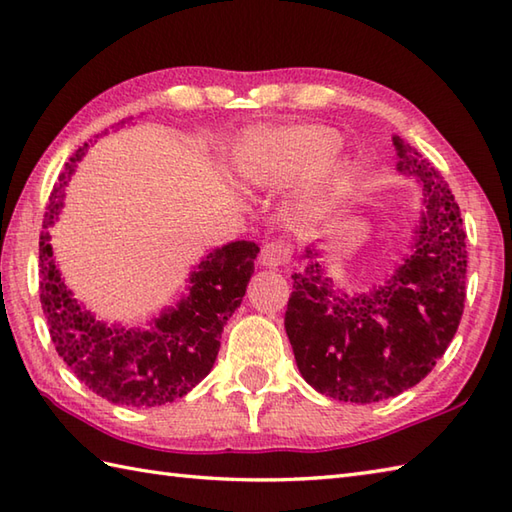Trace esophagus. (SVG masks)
Wrapping results in <instances>:
<instances>
[{
    "mask_svg": "<svg viewBox=\"0 0 512 512\" xmlns=\"http://www.w3.org/2000/svg\"><path fill=\"white\" fill-rule=\"evenodd\" d=\"M292 246L284 239H273L262 246V255H259V264L264 268H281L290 262Z\"/></svg>",
    "mask_w": 512,
    "mask_h": 512,
    "instance_id": "1",
    "label": "esophagus"
}]
</instances>
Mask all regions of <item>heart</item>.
Returning <instances> with one entry per match:
<instances>
[{
	"instance_id": "b5f03b06",
	"label": "heart",
	"mask_w": 512,
	"mask_h": 512,
	"mask_svg": "<svg viewBox=\"0 0 512 512\" xmlns=\"http://www.w3.org/2000/svg\"><path fill=\"white\" fill-rule=\"evenodd\" d=\"M341 147V136L330 127L310 125L279 132H257L248 136L237 149V169L253 184L279 187L317 174L310 189L299 200V213H317L341 176V162L325 161Z\"/></svg>"
}]
</instances>
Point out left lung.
<instances>
[{"label":"left lung","instance_id":"8db88e82","mask_svg":"<svg viewBox=\"0 0 512 512\" xmlns=\"http://www.w3.org/2000/svg\"><path fill=\"white\" fill-rule=\"evenodd\" d=\"M398 165L420 184V222L411 255L369 292L336 288L321 250L308 246L292 275L286 334L301 376L319 394L378 402L418 385L447 352L464 312L466 233L460 206L440 171L400 136Z\"/></svg>","mask_w":512,"mask_h":512}]
</instances>
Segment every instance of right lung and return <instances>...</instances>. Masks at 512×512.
<instances>
[{
	"mask_svg": "<svg viewBox=\"0 0 512 512\" xmlns=\"http://www.w3.org/2000/svg\"><path fill=\"white\" fill-rule=\"evenodd\" d=\"M107 134V132H105ZM88 143L65 162L43 217L54 224L63 206V187L85 156ZM259 246L231 242L215 248L191 270L189 288L176 306L160 312L149 330L96 321L72 297L52 257L50 233L39 237V292L52 343L63 363L101 398L127 407L173 402L211 372L226 321L242 303L255 270Z\"/></svg>",
	"mask_w": 512,
	"mask_h": 512,
	"instance_id": "1",
	"label": "right lung"
}]
</instances>
